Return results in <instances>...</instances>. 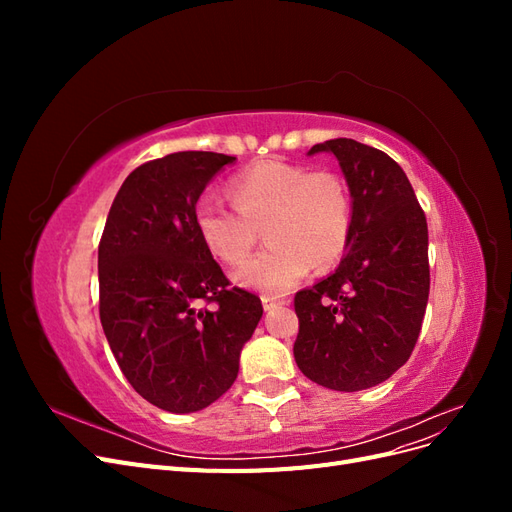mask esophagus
Instances as JSON below:
<instances>
[{"instance_id": "obj_1", "label": "esophagus", "mask_w": 512, "mask_h": 512, "mask_svg": "<svg viewBox=\"0 0 512 512\" xmlns=\"http://www.w3.org/2000/svg\"><path fill=\"white\" fill-rule=\"evenodd\" d=\"M277 305H284V301H275V299H269V297H262V307H265V312H271V309H275Z\"/></svg>"}]
</instances>
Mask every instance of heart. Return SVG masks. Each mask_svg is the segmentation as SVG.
I'll list each match as a JSON object with an SVG mask.
<instances>
[{
    "instance_id": "1",
    "label": "heart",
    "mask_w": 512,
    "mask_h": 512,
    "mask_svg": "<svg viewBox=\"0 0 512 512\" xmlns=\"http://www.w3.org/2000/svg\"><path fill=\"white\" fill-rule=\"evenodd\" d=\"M237 209L203 198L194 226L207 250L226 265H239L265 229L267 251L243 263L232 280L269 297H280L318 267L342 258L352 230V198L346 181L331 170L265 160L232 177Z\"/></svg>"
}]
</instances>
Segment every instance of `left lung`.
Wrapping results in <instances>:
<instances>
[{"label": "left lung", "instance_id": "obj_1", "mask_svg": "<svg viewBox=\"0 0 512 512\" xmlns=\"http://www.w3.org/2000/svg\"><path fill=\"white\" fill-rule=\"evenodd\" d=\"M352 198V230L339 267L297 292L294 361L333 391L354 393L389 380L421 333L429 299L427 220L401 166L384 151L333 138Z\"/></svg>", "mask_w": 512, "mask_h": 512}]
</instances>
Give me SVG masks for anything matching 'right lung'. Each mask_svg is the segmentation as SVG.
<instances>
[{
  "mask_svg": "<svg viewBox=\"0 0 512 512\" xmlns=\"http://www.w3.org/2000/svg\"><path fill=\"white\" fill-rule=\"evenodd\" d=\"M235 160L179 151L138 166L113 200L98 247L108 346L134 391L173 414L203 410L230 389L262 318L260 299L228 288L194 226L200 194Z\"/></svg>",
  "mask_w": 512,
  "mask_h": 512,
  "instance_id": "right-lung-1",
  "label": "right lung"
}]
</instances>
